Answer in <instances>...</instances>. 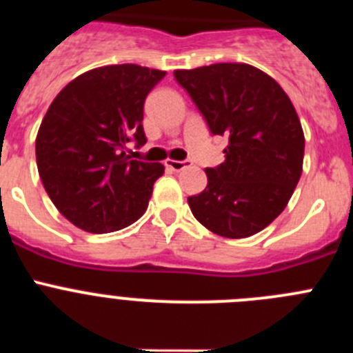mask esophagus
Here are the masks:
<instances>
[{"instance_id": "1", "label": "esophagus", "mask_w": 353, "mask_h": 353, "mask_svg": "<svg viewBox=\"0 0 353 353\" xmlns=\"http://www.w3.org/2000/svg\"><path fill=\"white\" fill-rule=\"evenodd\" d=\"M164 164H166V168H170L171 171H182L183 168L187 166V161H173V159H168Z\"/></svg>"}]
</instances>
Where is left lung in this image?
Wrapping results in <instances>:
<instances>
[{
  "mask_svg": "<svg viewBox=\"0 0 353 353\" xmlns=\"http://www.w3.org/2000/svg\"><path fill=\"white\" fill-rule=\"evenodd\" d=\"M214 136H228L226 161L207 168L192 215L226 239H245L285 210L302 174L304 132L276 79L248 63L174 70Z\"/></svg>",
  "mask_w": 353,
  "mask_h": 353,
  "instance_id": "1",
  "label": "left lung"
}]
</instances>
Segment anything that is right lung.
<instances>
[{
  "instance_id": "1",
  "label": "right lung",
  "mask_w": 353,
  "mask_h": 353,
  "mask_svg": "<svg viewBox=\"0 0 353 353\" xmlns=\"http://www.w3.org/2000/svg\"><path fill=\"white\" fill-rule=\"evenodd\" d=\"M164 70L123 63L84 72L61 90L37 134V168L54 207L88 233L117 232L146 212L159 162L125 154L145 145L143 104Z\"/></svg>"
}]
</instances>
